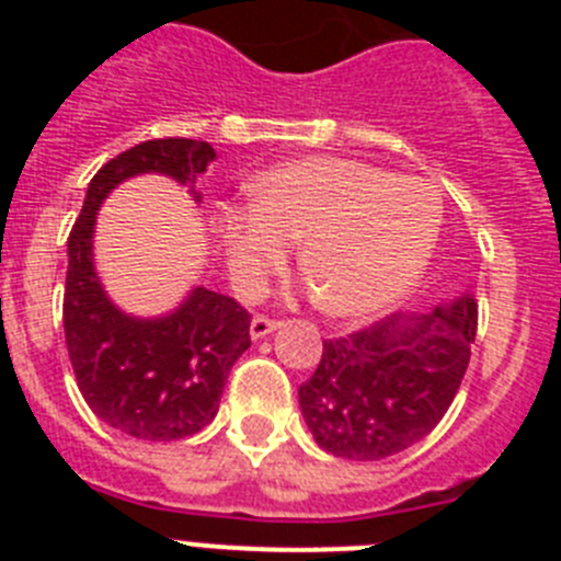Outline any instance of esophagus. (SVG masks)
Segmentation results:
<instances>
[{
	"mask_svg": "<svg viewBox=\"0 0 561 561\" xmlns=\"http://www.w3.org/2000/svg\"><path fill=\"white\" fill-rule=\"evenodd\" d=\"M277 325H280L277 320H270V317H264V314H255L250 323V336L252 340H264V336H270Z\"/></svg>",
	"mask_w": 561,
	"mask_h": 561,
	"instance_id": "obj_1",
	"label": "esophagus"
}]
</instances>
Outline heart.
I'll return each instance as SVG.
<instances>
[{
	"mask_svg": "<svg viewBox=\"0 0 561 561\" xmlns=\"http://www.w3.org/2000/svg\"><path fill=\"white\" fill-rule=\"evenodd\" d=\"M247 196L250 210L219 225L238 289L255 295L297 241V264L331 317L399 304L427 270L444 221L430 180L331 153L275 165L250 182Z\"/></svg>",
	"mask_w": 561,
	"mask_h": 561,
	"instance_id": "heart-1",
	"label": "heart"
}]
</instances>
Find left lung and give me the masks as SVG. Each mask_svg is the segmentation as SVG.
I'll return each instance as SVG.
<instances>
[{"label": "left lung", "instance_id": "1", "mask_svg": "<svg viewBox=\"0 0 561 561\" xmlns=\"http://www.w3.org/2000/svg\"><path fill=\"white\" fill-rule=\"evenodd\" d=\"M478 334V304L466 291L427 314H390L340 340L297 399L325 453L381 460L419 444L444 419L463 381Z\"/></svg>", "mask_w": 561, "mask_h": 561}]
</instances>
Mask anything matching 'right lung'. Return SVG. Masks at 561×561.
I'll list each match as a JSON object with an SVG mask.
<instances>
[{
  "label": "right lung",
  "mask_w": 561,
  "mask_h": 561,
  "mask_svg": "<svg viewBox=\"0 0 561 561\" xmlns=\"http://www.w3.org/2000/svg\"><path fill=\"white\" fill-rule=\"evenodd\" d=\"M216 160L210 142L165 137L108 160L87 187L67 241L64 336L78 390L112 430L140 440H176L216 419L225 381L250 348V311L205 286L162 317H131L108 300L92 255L95 216L121 182L162 173L187 185Z\"/></svg>",
  "instance_id": "add662e5"
}]
</instances>
